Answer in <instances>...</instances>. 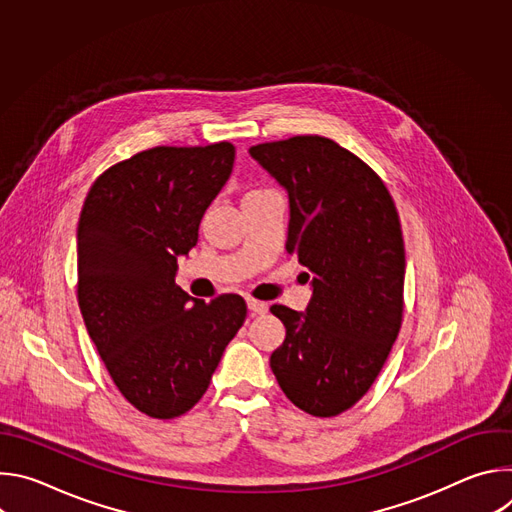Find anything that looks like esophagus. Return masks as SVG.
Masks as SVG:
<instances>
[{
	"instance_id": "esophagus-1",
	"label": "esophagus",
	"mask_w": 512,
	"mask_h": 512,
	"mask_svg": "<svg viewBox=\"0 0 512 512\" xmlns=\"http://www.w3.org/2000/svg\"><path fill=\"white\" fill-rule=\"evenodd\" d=\"M247 306H249L251 314H265L267 312V304L259 302V300H253V298H247Z\"/></svg>"
}]
</instances>
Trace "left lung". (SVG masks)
<instances>
[{
    "instance_id": "left-lung-1",
    "label": "left lung",
    "mask_w": 512,
    "mask_h": 512,
    "mask_svg": "<svg viewBox=\"0 0 512 512\" xmlns=\"http://www.w3.org/2000/svg\"><path fill=\"white\" fill-rule=\"evenodd\" d=\"M285 186V249L314 277L306 314L273 304L285 326L271 371L285 397L314 417L350 409L373 387L403 322L405 245L381 176L322 135L253 145Z\"/></svg>"
}]
</instances>
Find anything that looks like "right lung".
Returning a JSON list of instances; mask_svg holds the SVG:
<instances>
[{"instance_id":"1","label":"right lung","mask_w":512,"mask_h":512,"mask_svg":"<svg viewBox=\"0 0 512 512\" xmlns=\"http://www.w3.org/2000/svg\"><path fill=\"white\" fill-rule=\"evenodd\" d=\"M233 164L231 141L156 145L107 168L81 210L85 326L119 393L154 419L180 417L200 401L247 318L241 296L192 300L174 279Z\"/></svg>"}]
</instances>
